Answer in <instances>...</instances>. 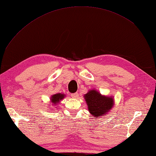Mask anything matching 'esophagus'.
I'll use <instances>...</instances> for the list:
<instances>
[{"instance_id":"1","label":"esophagus","mask_w":156,"mask_h":156,"mask_svg":"<svg viewBox=\"0 0 156 156\" xmlns=\"http://www.w3.org/2000/svg\"><path fill=\"white\" fill-rule=\"evenodd\" d=\"M71 96H72V98H78V97H79V94L78 93V92H75V93L71 94Z\"/></svg>"}]
</instances>
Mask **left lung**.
<instances>
[{
    "mask_svg": "<svg viewBox=\"0 0 156 156\" xmlns=\"http://www.w3.org/2000/svg\"><path fill=\"white\" fill-rule=\"evenodd\" d=\"M88 111L94 117L106 115L113 107V99L111 97L102 96L95 90L89 91L84 95Z\"/></svg>",
    "mask_w": 156,
    "mask_h": 156,
    "instance_id": "1",
    "label": "left lung"
}]
</instances>
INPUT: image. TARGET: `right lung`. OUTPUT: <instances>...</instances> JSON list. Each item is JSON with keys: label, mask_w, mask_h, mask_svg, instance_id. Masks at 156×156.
<instances>
[{"label": "right lung", "mask_w": 156, "mask_h": 156, "mask_svg": "<svg viewBox=\"0 0 156 156\" xmlns=\"http://www.w3.org/2000/svg\"><path fill=\"white\" fill-rule=\"evenodd\" d=\"M64 96L65 95H64L63 94H60V93L53 95L51 97V102H53V104L56 105V103H58V102H59V101H60L62 99L64 98Z\"/></svg>", "instance_id": "add662e5"}]
</instances>
